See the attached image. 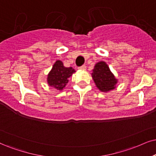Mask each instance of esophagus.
I'll list each match as a JSON object with an SVG mask.
<instances>
[{
	"instance_id": "1",
	"label": "esophagus",
	"mask_w": 156,
	"mask_h": 156,
	"mask_svg": "<svg viewBox=\"0 0 156 156\" xmlns=\"http://www.w3.org/2000/svg\"><path fill=\"white\" fill-rule=\"evenodd\" d=\"M78 69H79V70H85L86 69V66H84V65H83V66L79 67V68H78Z\"/></svg>"
}]
</instances>
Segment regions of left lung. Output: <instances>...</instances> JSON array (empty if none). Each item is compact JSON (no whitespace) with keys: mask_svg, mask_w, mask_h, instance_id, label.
<instances>
[{"mask_svg":"<svg viewBox=\"0 0 156 156\" xmlns=\"http://www.w3.org/2000/svg\"><path fill=\"white\" fill-rule=\"evenodd\" d=\"M92 71V78L100 91L106 93L116 88L118 79L112 73L106 62L100 61L97 62Z\"/></svg>","mask_w":156,"mask_h":156,"instance_id":"1","label":"left lung"}]
</instances>
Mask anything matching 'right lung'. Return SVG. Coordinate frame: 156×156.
<instances>
[{
    "label": "right lung",
    "instance_id": "right-lung-1",
    "mask_svg": "<svg viewBox=\"0 0 156 156\" xmlns=\"http://www.w3.org/2000/svg\"><path fill=\"white\" fill-rule=\"evenodd\" d=\"M76 72L72 67L66 68L61 60H56L47 75V84L58 90H62L68 83V78Z\"/></svg>",
    "mask_w": 156,
    "mask_h": 156
}]
</instances>
